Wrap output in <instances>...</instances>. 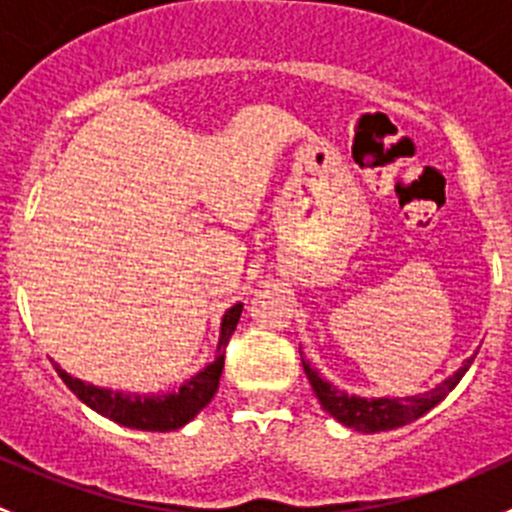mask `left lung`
Here are the masks:
<instances>
[{"label": "left lung", "instance_id": "1", "mask_svg": "<svg viewBox=\"0 0 512 512\" xmlns=\"http://www.w3.org/2000/svg\"><path fill=\"white\" fill-rule=\"evenodd\" d=\"M473 359H476V354H473L471 359L463 361L461 369L453 376H448V379L443 381V384H438L436 389L418 396H404V399H361V396L347 394V391L337 389V386L329 384L327 379H322L319 371L309 366V361L302 359V366L309 384H312L314 394H317L319 404H322V409L327 411V414H332L339 423L354 428V431L376 433L406 426V423L416 421V418H421L426 411H431L438 401L446 399L448 391L456 389V384L463 379V374H466L468 366L473 364Z\"/></svg>", "mask_w": 512, "mask_h": 512}]
</instances>
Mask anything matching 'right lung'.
<instances>
[{
	"label": "right lung",
	"mask_w": 512,
	"mask_h": 512,
	"mask_svg": "<svg viewBox=\"0 0 512 512\" xmlns=\"http://www.w3.org/2000/svg\"><path fill=\"white\" fill-rule=\"evenodd\" d=\"M242 304H235L223 314L220 322V339H218V356L213 364L205 366L195 376H190L178 391L173 394H128V391H113L101 389V386L86 384V381L76 379V376L66 374L59 364H54L56 374L61 376L66 386L84 401L89 409L96 414L111 418V421L121 423V426L138 428V431H175V428L185 426L193 421L210 399L215 396L220 384V374L225 366V349L230 342L232 332H235L237 322H240Z\"/></svg>",
	"instance_id": "obj_1"
}]
</instances>
